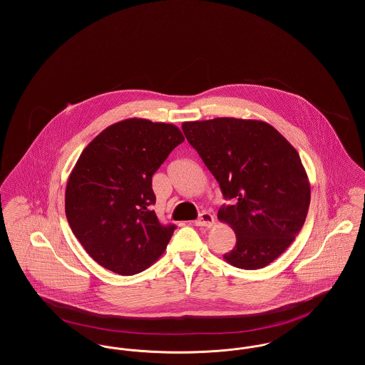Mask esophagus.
Segmentation results:
<instances>
[{
  "label": "esophagus",
  "mask_w": 365,
  "mask_h": 365,
  "mask_svg": "<svg viewBox=\"0 0 365 365\" xmlns=\"http://www.w3.org/2000/svg\"><path fill=\"white\" fill-rule=\"evenodd\" d=\"M213 225H215V217L208 212H202L200 217L195 220V226L212 227Z\"/></svg>",
  "instance_id": "34e87169"
}]
</instances>
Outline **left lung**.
<instances>
[{
	"mask_svg": "<svg viewBox=\"0 0 365 365\" xmlns=\"http://www.w3.org/2000/svg\"><path fill=\"white\" fill-rule=\"evenodd\" d=\"M182 130L234 205L217 219L237 235L223 259L242 269L267 267L292 245L305 223L311 183L293 145L271 124L216 118Z\"/></svg>",
	"mask_w": 365,
	"mask_h": 365,
	"instance_id": "obj_1",
	"label": "left lung"
}]
</instances>
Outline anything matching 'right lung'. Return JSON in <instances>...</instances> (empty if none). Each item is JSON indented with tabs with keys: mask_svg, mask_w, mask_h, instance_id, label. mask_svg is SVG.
<instances>
[{
	"mask_svg": "<svg viewBox=\"0 0 365 365\" xmlns=\"http://www.w3.org/2000/svg\"><path fill=\"white\" fill-rule=\"evenodd\" d=\"M185 140L170 123L131 118L106 127L72 168L66 216L88 256L119 275L156 262L175 226H163L152 205V176Z\"/></svg>",
	"mask_w": 365,
	"mask_h": 365,
	"instance_id": "add662e5",
	"label": "right lung"
}]
</instances>
